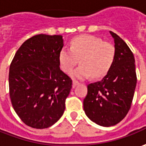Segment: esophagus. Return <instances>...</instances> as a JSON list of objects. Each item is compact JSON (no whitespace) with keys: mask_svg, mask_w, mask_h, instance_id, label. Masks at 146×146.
<instances>
[{"mask_svg":"<svg viewBox=\"0 0 146 146\" xmlns=\"http://www.w3.org/2000/svg\"><path fill=\"white\" fill-rule=\"evenodd\" d=\"M78 84H79V82H77V81H73V88H75V87L78 86Z\"/></svg>","mask_w":146,"mask_h":146,"instance_id":"obj_1","label":"esophagus"}]
</instances>
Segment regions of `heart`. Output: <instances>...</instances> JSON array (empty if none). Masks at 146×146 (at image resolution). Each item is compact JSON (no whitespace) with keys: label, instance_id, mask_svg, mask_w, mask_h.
Here are the masks:
<instances>
[{"label":"heart","instance_id":"1","mask_svg":"<svg viewBox=\"0 0 146 146\" xmlns=\"http://www.w3.org/2000/svg\"><path fill=\"white\" fill-rule=\"evenodd\" d=\"M115 56L112 44L94 35H82L72 40L70 48L64 47L59 53V62L64 72H70L80 59L81 65L70 73L76 79L105 76L111 68Z\"/></svg>","mask_w":146,"mask_h":146}]
</instances>
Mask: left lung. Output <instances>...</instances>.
Returning a JSON list of instances; mask_svg holds the SVG:
<instances>
[{"label": "left lung", "mask_w": 146, "mask_h": 146, "mask_svg": "<svg viewBox=\"0 0 146 146\" xmlns=\"http://www.w3.org/2000/svg\"><path fill=\"white\" fill-rule=\"evenodd\" d=\"M114 39L115 56L107 75L87 86L83 101L85 113L91 121L103 127L119 123L128 114L137 86L135 59L127 43L110 31Z\"/></svg>", "instance_id": "1"}]
</instances>
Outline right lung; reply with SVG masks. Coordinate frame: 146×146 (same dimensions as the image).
Returning <instances> with one entry per match:
<instances>
[{
	"label": "right lung",
	"instance_id": "1",
	"mask_svg": "<svg viewBox=\"0 0 146 146\" xmlns=\"http://www.w3.org/2000/svg\"><path fill=\"white\" fill-rule=\"evenodd\" d=\"M62 35H37L22 44L9 67V96L23 123L47 128L64 114L72 80L60 68Z\"/></svg>",
	"mask_w": 146,
	"mask_h": 146
}]
</instances>
